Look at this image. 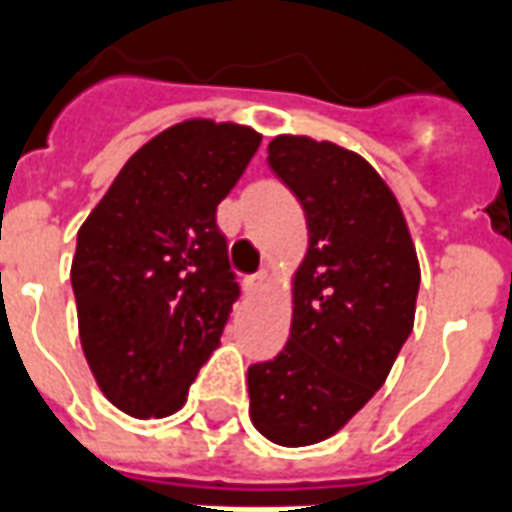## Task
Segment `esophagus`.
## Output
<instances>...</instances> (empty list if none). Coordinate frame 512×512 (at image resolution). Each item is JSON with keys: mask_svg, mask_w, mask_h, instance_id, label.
<instances>
[{"mask_svg": "<svg viewBox=\"0 0 512 512\" xmlns=\"http://www.w3.org/2000/svg\"><path fill=\"white\" fill-rule=\"evenodd\" d=\"M268 282H271V279H268V271H257V274L246 276L244 279L246 293H260V290H266Z\"/></svg>", "mask_w": 512, "mask_h": 512, "instance_id": "esophagus-1", "label": "esophagus"}]
</instances>
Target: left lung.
I'll return each instance as SVG.
<instances>
[{"mask_svg":"<svg viewBox=\"0 0 512 512\" xmlns=\"http://www.w3.org/2000/svg\"><path fill=\"white\" fill-rule=\"evenodd\" d=\"M268 165L306 214L293 323L274 361L249 366V418L266 439L304 448L333 437L380 391L415 325L420 266L401 206L361 154L276 135Z\"/></svg>","mask_w":512,"mask_h":512,"instance_id":"8db88e82","label":"left lung"}]
</instances>
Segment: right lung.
Masks as SVG:
<instances>
[{
	"instance_id": "add662e5",
	"label": "right lung",
	"mask_w": 512,
	"mask_h": 512,
	"mask_svg": "<svg viewBox=\"0 0 512 512\" xmlns=\"http://www.w3.org/2000/svg\"><path fill=\"white\" fill-rule=\"evenodd\" d=\"M263 135L184 119L143 143L78 230V333L94 380L132 418L184 407L238 298L217 227Z\"/></svg>"
}]
</instances>
